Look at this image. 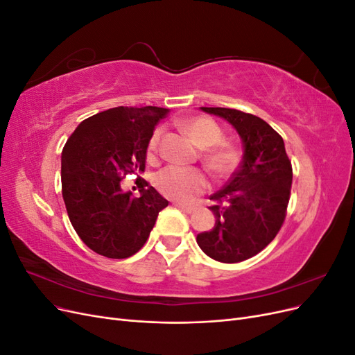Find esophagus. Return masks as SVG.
I'll list each match as a JSON object with an SVG mask.
<instances>
[{
    "label": "esophagus",
    "instance_id": "esophagus-1",
    "mask_svg": "<svg viewBox=\"0 0 355 355\" xmlns=\"http://www.w3.org/2000/svg\"><path fill=\"white\" fill-rule=\"evenodd\" d=\"M175 206H176V207H179V209H180L182 211H185V213H188V214H189V213H192V211H194V210H196V209H194V207H192V206H188V204H182V202H176V204H175Z\"/></svg>",
    "mask_w": 355,
    "mask_h": 355
}]
</instances>
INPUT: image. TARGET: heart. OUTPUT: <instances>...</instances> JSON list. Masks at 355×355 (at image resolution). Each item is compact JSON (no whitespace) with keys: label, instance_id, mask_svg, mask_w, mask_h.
<instances>
[{"label":"heart","instance_id":"obj_1","mask_svg":"<svg viewBox=\"0 0 355 355\" xmlns=\"http://www.w3.org/2000/svg\"><path fill=\"white\" fill-rule=\"evenodd\" d=\"M182 128L198 148L207 149L204 154L206 164L219 175H227L235 168L240 159L239 148L222 144L223 133L216 121L209 116H192L182 123ZM159 132H155L149 141L148 153L157 151ZM155 187L164 197L176 201H191L207 188V178L198 168H184L170 166L159 170L155 176Z\"/></svg>","mask_w":355,"mask_h":355}]
</instances>
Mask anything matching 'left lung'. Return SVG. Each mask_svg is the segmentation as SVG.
I'll return each mask as SVG.
<instances>
[{
	"label": "left lung",
	"mask_w": 355,
	"mask_h": 355,
	"mask_svg": "<svg viewBox=\"0 0 355 355\" xmlns=\"http://www.w3.org/2000/svg\"><path fill=\"white\" fill-rule=\"evenodd\" d=\"M202 112L228 121L243 144L241 163L210 200L216 222L197 235L200 249L214 261L237 263L254 256L280 231L292 188V163L284 141L262 118L230 108Z\"/></svg>",
	"instance_id": "8db88e82"
}]
</instances>
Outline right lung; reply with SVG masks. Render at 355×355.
I'll use <instances>...</instances> for the list:
<instances>
[{
    "mask_svg": "<svg viewBox=\"0 0 355 355\" xmlns=\"http://www.w3.org/2000/svg\"><path fill=\"white\" fill-rule=\"evenodd\" d=\"M168 114L158 106H118L89 116L62 151V196L83 243L98 254L124 259L139 252L158 213L168 206L141 179V197L121 189V179L145 171L154 127Z\"/></svg>",
    "mask_w": 355,
    "mask_h": 355,
    "instance_id": "1",
    "label": "right lung"
}]
</instances>
